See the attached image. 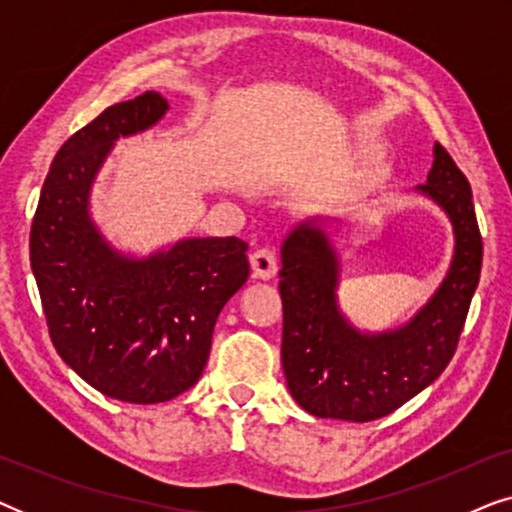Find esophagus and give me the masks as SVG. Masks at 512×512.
I'll list each match as a JSON object with an SVG mask.
<instances>
[{"label":"esophagus","instance_id":"obj_1","mask_svg":"<svg viewBox=\"0 0 512 512\" xmlns=\"http://www.w3.org/2000/svg\"><path fill=\"white\" fill-rule=\"evenodd\" d=\"M249 263H251V275H254V279H270L277 275V256L275 251L268 247L256 249L254 254L249 256Z\"/></svg>","mask_w":512,"mask_h":512}]
</instances>
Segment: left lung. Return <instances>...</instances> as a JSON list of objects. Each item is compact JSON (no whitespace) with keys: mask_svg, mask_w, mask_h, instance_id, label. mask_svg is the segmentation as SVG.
<instances>
[{"mask_svg":"<svg viewBox=\"0 0 512 512\" xmlns=\"http://www.w3.org/2000/svg\"><path fill=\"white\" fill-rule=\"evenodd\" d=\"M419 191L445 209L454 226V258L436 296L398 331L368 335L338 310V258L317 221L284 240L279 296L284 310L282 366L291 396L314 417L373 422L436 380L457 352L480 282L482 235L471 184L436 144Z\"/></svg>","mask_w":512,"mask_h":512,"instance_id":"obj_1","label":"left lung"}]
</instances>
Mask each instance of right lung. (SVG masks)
<instances>
[{
  "label": "right lung",
  "mask_w": 512,
  "mask_h": 512,
  "mask_svg": "<svg viewBox=\"0 0 512 512\" xmlns=\"http://www.w3.org/2000/svg\"><path fill=\"white\" fill-rule=\"evenodd\" d=\"M146 90L74 132L48 170L30 230V263L62 361L104 396L163 403L200 380L223 305L249 277L240 237H202L142 261L116 254L88 216V191L118 137L158 123Z\"/></svg>",
  "instance_id": "right-lung-1"
}]
</instances>
